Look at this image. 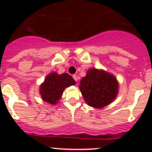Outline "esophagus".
<instances>
[{
    "mask_svg": "<svg viewBox=\"0 0 152 152\" xmlns=\"http://www.w3.org/2000/svg\"><path fill=\"white\" fill-rule=\"evenodd\" d=\"M73 78L75 79V81H76V82H77V80H78V76H76V75H73Z\"/></svg>",
    "mask_w": 152,
    "mask_h": 152,
    "instance_id": "1",
    "label": "esophagus"
}]
</instances>
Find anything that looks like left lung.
Here are the masks:
<instances>
[{
	"label": "left lung",
	"instance_id": "8db88e82",
	"mask_svg": "<svg viewBox=\"0 0 152 152\" xmlns=\"http://www.w3.org/2000/svg\"><path fill=\"white\" fill-rule=\"evenodd\" d=\"M79 89L87 104L101 109L115 99L118 82L113 75L104 70L91 68L81 79Z\"/></svg>",
	"mask_w": 152,
	"mask_h": 152
}]
</instances>
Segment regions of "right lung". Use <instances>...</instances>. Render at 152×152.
<instances>
[{
	"label": "right lung",
	"mask_w": 152,
	"mask_h": 152,
	"mask_svg": "<svg viewBox=\"0 0 152 152\" xmlns=\"http://www.w3.org/2000/svg\"><path fill=\"white\" fill-rule=\"evenodd\" d=\"M74 85L76 82L69 74L65 73L59 75L53 72L48 75L40 85L39 93L44 102L55 105L60 100L64 90Z\"/></svg>",
	"instance_id": "obj_1"
}]
</instances>
